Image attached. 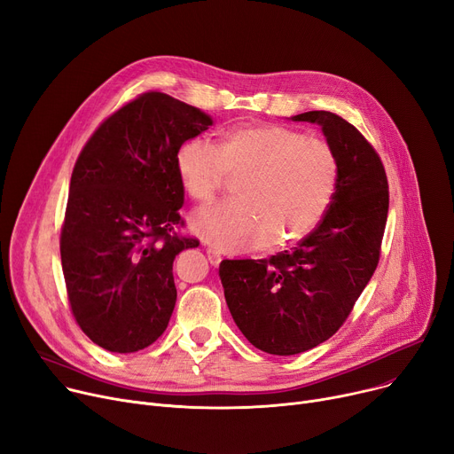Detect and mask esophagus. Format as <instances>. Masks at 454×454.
I'll list each match as a JSON object with an SVG mask.
<instances>
[{
    "label": "esophagus",
    "mask_w": 454,
    "mask_h": 454,
    "mask_svg": "<svg viewBox=\"0 0 454 454\" xmlns=\"http://www.w3.org/2000/svg\"><path fill=\"white\" fill-rule=\"evenodd\" d=\"M207 258H208V262L212 265H218L222 262V254L218 251H215V249H210V247L207 249Z\"/></svg>",
    "instance_id": "1"
}]
</instances>
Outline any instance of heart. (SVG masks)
I'll return each mask as SVG.
<instances>
[{"label": "heart", "instance_id": "obj_1", "mask_svg": "<svg viewBox=\"0 0 454 454\" xmlns=\"http://www.w3.org/2000/svg\"><path fill=\"white\" fill-rule=\"evenodd\" d=\"M184 192L207 205L227 176H239L229 203L201 210L192 229L222 251L287 246L325 216L339 181V161L321 137L278 124L253 122L220 133L216 148L184 141L176 153Z\"/></svg>", "mask_w": 454, "mask_h": 454}]
</instances>
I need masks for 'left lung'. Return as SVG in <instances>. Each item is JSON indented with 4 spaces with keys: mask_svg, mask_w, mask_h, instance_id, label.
Wrapping results in <instances>:
<instances>
[{
    "mask_svg": "<svg viewBox=\"0 0 454 454\" xmlns=\"http://www.w3.org/2000/svg\"><path fill=\"white\" fill-rule=\"evenodd\" d=\"M335 150L339 181L321 220L297 247L270 260H223L220 278L236 326L258 350L295 356L328 340L374 275L388 215L378 152L348 121L306 112Z\"/></svg>",
    "mask_w": 454,
    "mask_h": 454,
    "instance_id": "left-lung-1",
    "label": "left lung"
}]
</instances>
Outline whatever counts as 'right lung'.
<instances>
[{
  "mask_svg": "<svg viewBox=\"0 0 454 454\" xmlns=\"http://www.w3.org/2000/svg\"><path fill=\"white\" fill-rule=\"evenodd\" d=\"M212 126L194 106L148 91L106 119L80 152L60 234L62 271L78 326L100 348L131 354L168 326L176 232L184 189L179 146Z\"/></svg>",
  "mask_w": 454,
  "mask_h": 454,
  "instance_id": "right-lung-1",
  "label": "right lung"
}]
</instances>
